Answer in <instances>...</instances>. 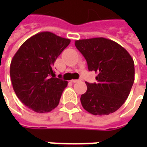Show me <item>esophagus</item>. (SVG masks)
Returning a JSON list of instances; mask_svg holds the SVG:
<instances>
[{"label":"esophagus","instance_id":"obj_1","mask_svg":"<svg viewBox=\"0 0 147 147\" xmlns=\"http://www.w3.org/2000/svg\"><path fill=\"white\" fill-rule=\"evenodd\" d=\"M80 81H81L80 79H73V80H71V82H74H74H80Z\"/></svg>","mask_w":147,"mask_h":147}]
</instances>
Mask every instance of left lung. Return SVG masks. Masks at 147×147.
Segmentation results:
<instances>
[{
	"label": "left lung",
	"mask_w": 147,
	"mask_h": 147,
	"mask_svg": "<svg viewBox=\"0 0 147 147\" xmlns=\"http://www.w3.org/2000/svg\"><path fill=\"white\" fill-rule=\"evenodd\" d=\"M75 46L89 71L97 74L96 83L86 82L87 92L80 98L82 107L94 115L115 112L127 100L134 82L132 56L119 44L105 37L77 40Z\"/></svg>",
	"instance_id": "1"
}]
</instances>
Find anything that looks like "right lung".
<instances>
[{
	"instance_id": "1",
	"label": "right lung",
	"mask_w": 147,
	"mask_h": 147,
	"mask_svg": "<svg viewBox=\"0 0 147 147\" xmlns=\"http://www.w3.org/2000/svg\"><path fill=\"white\" fill-rule=\"evenodd\" d=\"M70 43L51 32L33 35L21 45L10 63V78L16 96L35 112L47 113L59 105L68 82L55 77V59Z\"/></svg>"
}]
</instances>
